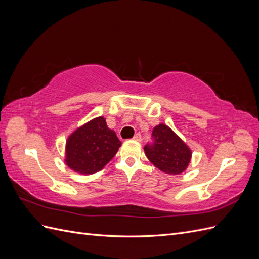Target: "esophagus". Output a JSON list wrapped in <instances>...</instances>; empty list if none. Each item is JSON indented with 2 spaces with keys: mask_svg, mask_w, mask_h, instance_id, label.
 Masks as SVG:
<instances>
[{
  "mask_svg": "<svg viewBox=\"0 0 259 259\" xmlns=\"http://www.w3.org/2000/svg\"><path fill=\"white\" fill-rule=\"evenodd\" d=\"M133 139L136 140V142H140V140H142V135H140L139 133H137V134L134 137H133Z\"/></svg>",
  "mask_w": 259,
  "mask_h": 259,
  "instance_id": "esophagus-1",
  "label": "esophagus"
}]
</instances>
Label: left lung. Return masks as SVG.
<instances>
[{"instance_id": "1", "label": "left lung", "mask_w": 259, "mask_h": 259, "mask_svg": "<svg viewBox=\"0 0 259 259\" xmlns=\"http://www.w3.org/2000/svg\"><path fill=\"white\" fill-rule=\"evenodd\" d=\"M152 139L153 143L147 144L144 150L154 166L169 175H178L186 170L192 152L182 138L161 123L153 128Z\"/></svg>"}]
</instances>
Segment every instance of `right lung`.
Returning <instances> with one entry per match:
<instances>
[{"instance_id":"add662e5","label":"right lung","mask_w":259,"mask_h":259,"mask_svg":"<svg viewBox=\"0 0 259 259\" xmlns=\"http://www.w3.org/2000/svg\"><path fill=\"white\" fill-rule=\"evenodd\" d=\"M122 143L115 132L98 116L76 128L67 139L65 162L80 174H94L103 169L115 155Z\"/></svg>"}]
</instances>
